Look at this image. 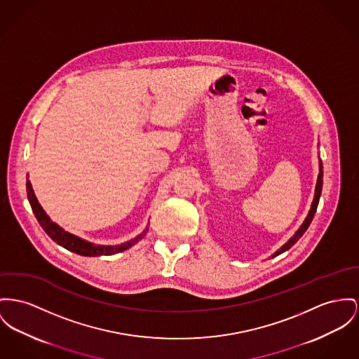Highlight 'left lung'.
Returning a JSON list of instances; mask_svg holds the SVG:
<instances>
[{"label":"left lung","mask_w":359,"mask_h":359,"mask_svg":"<svg viewBox=\"0 0 359 359\" xmlns=\"http://www.w3.org/2000/svg\"><path fill=\"white\" fill-rule=\"evenodd\" d=\"M318 166H320V172H318V177H317V184H316V191H314V198H313V203H311V211H309V214L306 216V219H305V222L302 223V226L298 229V231L291 237V238L288 239V242H286L278 252H275L273 255H272V257H276V256H279V255H282L283 252H286L288 250L298 239L301 238L302 236H304V233L308 230V227L311 226V220H313V217H314V214H316V211H317V205H318V201H320V196H321V189H323V163H321V161H320V163H318Z\"/></svg>","instance_id":"left-lung-1"}]
</instances>
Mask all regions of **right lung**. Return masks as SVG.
Instances as JSON below:
<instances>
[{"label": "right lung", "instance_id": "1", "mask_svg": "<svg viewBox=\"0 0 359 359\" xmlns=\"http://www.w3.org/2000/svg\"><path fill=\"white\" fill-rule=\"evenodd\" d=\"M25 187H27V196H28V201L31 204L32 212H34L35 217L38 219V222L42 226V229L46 231V234L54 242H57L60 246L71 250V252L76 253V255L87 256V257H95V256H111V255L120 253V252L129 249L135 243H137L140 239L143 238L145 233H147V230H148V229H145L143 233L139 234L136 238L130 239V241L123 242V243H120V245H114V246H111V245H95L93 242H88L86 239L80 238V237H77L74 234L65 231L62 227H60L57 223H54L46 215L43 208L41 207L39 201L36 200L35 193L32 191V187H31V182H29L28 178H27Z\"/></svg>", "mask_w": 359, "mask_h": 359}]
</instances>
